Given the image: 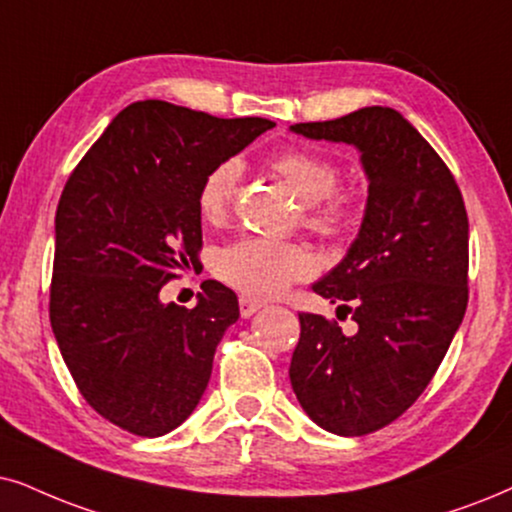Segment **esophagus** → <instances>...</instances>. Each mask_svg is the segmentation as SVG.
I'll return each instance as SVG.
<instances>
[{"instance_id": "1", "label": "esophagus", "mask_w": 512, "mask_h": 512, "mask_svg": "<svg viewBox=\"0 0 512 512\" xmlns=\"http://www.w3.org/2000/svg\"><path fill=\"white\" fill-rule=\"evenodd\" d=\"M238 304H241V316H243V319H248V316L257 314L264 307L260 300H252V297H245V295L241 297V300H238Z\"/></svg>"}]
</instances>
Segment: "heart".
I'll list each match as a JSON object with an SVG mask.
<instances>
[{"instance_id": "b5f03b06", "label": "heart", "mask_w": 512, "mask_h": 512, "mask_svg": "<svg viewBox=\"0 0 512 512\" xmlns=\"http://www.w3.org/2000/svg\"><path fill=\"white\" fill-rule=\"evenodd\" d=\"M271 170L288 184L302 205H307V224L321 234H340L349 224V203L335 196L338 167L321 155L300 148L278 153ZM241 165L224 160L205 174L198 191V210L205 222L219 224L229 215L234 203ZM314 257L297 243L274 238L248 236L231 243L217 255L215 271L224 283L248 297H274L283 288L312 274Z\"/></svg>"}]
</instances>
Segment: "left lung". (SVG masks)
Returning <instances> with one entry per match:
<instances>
[{
    "label": "left lung",
    "mask_w": 512,
    "mask_h": 512,
    "mask_svg": "<svg viewBox=\"0 0 512 512\" xmlns=\"http://www.w3.org/2000/svg\"><path fill=\"white\" fill-rule=\"evenodd\" d=\"M290 132L359 151L368 198L359 234L314 283L357 323L300 314L290 385L323 430L368 435L428 387L468 307V215L454 174L394 108L368 106Z\"/></svg>",
    "instance_id": "8db88e82"
}]
</instances>
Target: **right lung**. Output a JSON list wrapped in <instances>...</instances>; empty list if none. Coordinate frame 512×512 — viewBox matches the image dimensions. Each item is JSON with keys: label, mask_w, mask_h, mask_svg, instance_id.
I'll list each match as a JSON object with an SVG mask.
<instances>
[{"label": "right lung", "mask_w": 512, "mask_h": 512, "mask_svg": "<svg viewBox=\"0 0 512 512\" xmlns=\"http://www.w3.org/2000/svg\"><path fill=\"white\" fill-rule=\"evenodd\" d=\"M271 127L137 101L70 174L54 226L51 331L82 397L118 428L167 435L203 397L238 297L205 281L186 309L160 288L198 260L205 174Z\"/></svg>", "instance_id": "1"}]
</instances>
